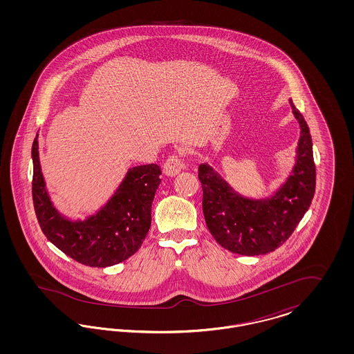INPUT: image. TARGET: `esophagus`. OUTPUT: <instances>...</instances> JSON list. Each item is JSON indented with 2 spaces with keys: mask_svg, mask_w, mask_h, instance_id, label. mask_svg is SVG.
<instances>
[{
  "mask_svg": "<svg viewBox=\"0 0 354 354\" xmlns=\"http://www.w3.org/2000/svg\"><path fill=\"white\" fill-rule=\"evenodd\" d=\"M185 169V162H183V159H182V156L174 153V155L169 156L167 160L165 162L163 172H165V175H167V176H175V175H178L182 169Z\"/></svg>",
  "mask_w": 354,
  "mask_h": 354,
  "instance_id": "obj_1",
  "label": "esophagus"
}]
</instances>
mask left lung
I'll return each instance as SVG.
<instances>
[{
	"mask_svg": "<svg viewBox=\"0 0 354 354\" xmlns=\"http://www.w3.org/2000/svg\"><path fill=\"white\" fill-rule=\"evenodd\" d=\"M300 124L296 163L286 183L270 198H244L209 165L199 166L203 214L220 245L231 252L257 256L279 248L310 207L316 189L312 136L301 113L289 101Z\"/></svg>",
	"mask_w": 354,
	"mask_h": 354,
	"instance_id": "left-lung-1",
	"label": "left lung"
}]
</instances>
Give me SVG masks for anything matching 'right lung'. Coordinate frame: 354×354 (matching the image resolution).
I'll return each mask as SVG.
<instances>
[{
	"label": "right lung",
	"instance_id": "1",
	"mask_svg": "<svg viewBox=\"0 0 354 354\" xmlns=\"http://www.w3.org/2000/svg\"><path fill=\"white\" fill-rule=\"evenodd\" d=\"M34 209L42 232L75 261L106 268L124 261L142 245L151 225V204L160 185L158 165L129 169L114 195L84 220L65 218L53 205L39 165L38 134L32 147Z\"/></svg>",
	"mask_w": 354,
	"mask_h": 354
}]
</instances>
